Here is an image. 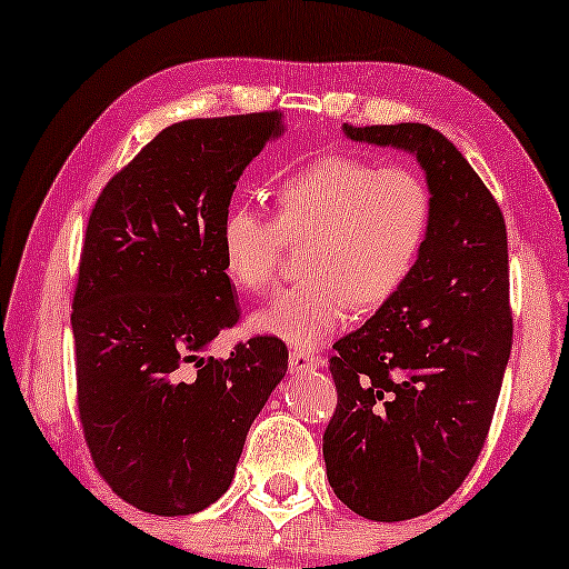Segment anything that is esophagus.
<instances>
[{"label": "esophagus", "mask_w": 569, "mask_h": 569, "mask_svg": "<svg viewBox=\"0 0 569 569\" xmlns=\"http://www.w3.org/2000/svg\"><path fill=\"white\" fill-rule=\"evenodd\" d=\"M323 362L326 360L321 355L308 352V349H292V352H290V370L292 372H306V370L321 368Z\"/></svg>", "instance_id": "obj_1"}]
</instances>
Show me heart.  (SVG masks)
Returning <instances> with one entry per match:
<instances>
[{"label":"heart","instance_id":"obj_1","mask_svg":"<svg viewBox=\"0 0 569 569\" xmlns=\"http://www.w3.org/2000/svg\"><path fill=\"white\" fill-rule=\"evenodd\" d=\"M435 220L427 178L403 162L378 166L349 152L310 160L274 191V214L232 204L220 224L224 277L246 295L267 292L287 243H302L306 282L279 292L253 329L318 347L355 308L372 313L399 295L422 259Z\"/></svg>","mask_w":569,"mask_h":569}]
</instances>
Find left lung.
Segmentation results:
<instances>
[{
  "instance_id": "left-lung-1",
  "label": "left lung",
  "mask_w": 569,
  "mask_h": 569,
  "mask_svg": "<svg viewBox=\"0 0 569 569\" xmlns=\"http://www.w3.org/2000/svg\"><path fill=\"white\" fill-rule=\"evenodd\" d=\"M417 154L435 220L415 274L333 345L337 409L323 432L329 485L370 520L448 500L485 448L512 349L505 217L456 144L427 123L345 127Z\"/></svg>"
}]
</instances>
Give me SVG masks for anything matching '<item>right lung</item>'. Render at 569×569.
Listing matches in <instances>:
<instances>
[{"label":"right lung","mask_w":569,"mask_h":569,"mask_svg":"<svg viewBox=\"0 0 569 569\" xmlns=\"http://www.w3.org/2000/svg\"><path fill=\"white\" fill-rule=\"evenodd\" d=\"M282 111L162 129L103 186L72 298L77 411L108 487L152 516H189L230 487L248 427L287 372L282 339L201 357L240 321L220 224Z\"/></svg>","instance_id":"right-lung-1"}]
</instances>
